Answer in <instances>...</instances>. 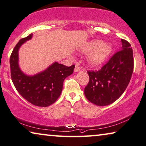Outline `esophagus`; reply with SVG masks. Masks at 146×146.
I'll return each mask as SVG.
<instances>
[{
  "label": "esophagus",
  "mask_w": 146,
  "mask_h": 146,
  "mask_svg": "<svg viewBox=\"0 0 146 146\" xmlns=\"http://www.w3.org/2000/svg\"><path fill=\"white\" fill-rule=\"evenodd\" d=\"M80 70V67L79 66H75V72H78V71H79Z\"/></svg>",
  "instance_id": "1"
}]
</instances>
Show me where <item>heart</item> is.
Masks as SVG:
<instances>
[{"label":"heart","instance_id":"b5f03b06","mask_svg":"<svg viewBox=\"0 0 146 146\" xmlns=\"http://www.w3.org/2000/svg\"><path fill=\"white\" fill-rule=\"evenodd\" d=\"M112 50V47L108 42H102L100 40H92L86 42L82 48V51L91 52L87 56V62L92 67H98L103 64Z\"/></svg>","mask_w":146,"mask_h":146}]
</instances>
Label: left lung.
Returning <instances> with one entry per match:
<instances>
[{
  "label": "left lung",
  "instance_id": "8db88e82",
  "mask_svg": "<svg viewBox=\"0 0 146 146\" xmlns=\"http://www.w3.org/2000/svg\"><path fill=\"white\" fill-rule=\"evenodd\" d=\"M122 48L98 71H88L89 82L84 88L88 101L99 106L117 100L129 85L134 69L133 52L127 40L121 39Z\"/></svg>",
  "mask_w": 146,
  "mask_h": 146
}]
</instances>
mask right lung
I'll return each mask as SVG.
<instances>
[{"label": "right lung", "mask_w": 146, "mask_h": 146, "mask_svg": "<svg viewBox=\"0 0 146 146\" xmlns=\"http://www.w3.org/2000/svg\"><path fill=\"white\" fill-rule=\"evenodd\" d=\"M32 36L33 34H30L21 38L13 50L10 58L11 78L15 88L23 98L34 106L47 107L59 98L64 80L73 73L75 65L67 67L55 62L35 75H25L18 66V50Z\"/></svg>", "instance_id": "add662e5"}]
</instances>
